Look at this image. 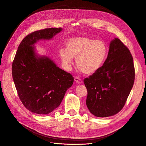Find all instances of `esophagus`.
<instances>
[{"instance_id": "1", "label": "esophagus", "mask_w": 146, "mask_h": 146, "mask_svg": "<svg viewBox=\"0 0 146 146\" xmlns=\"http://www.w3.org/2000/svg\"><path fill=\"white\" fill-rule=\"evenodd\" d=\"M74 80V82H76V83H77V84H82V80L81 79H79L78 77H75Z\"/></svg>"}]
</instances>
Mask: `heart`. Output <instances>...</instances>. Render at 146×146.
<instances>
[{
    "label": "heart",
    "instance_id": "b5f03b06",
    "mask_svg": "<svg viewBox=\"0 0 146 146\" xmlns=\"http://www.w3.org/2000/svg\"><path fill=\"white\" fill-rule=\"evenodd\" d=\"M62 63L69 69L73 58H76V65L86 74H92L101 68L106 58L107 48L102 40L87 37H75L66 42V50H60Z\"/></svg>",
    "mask_w": 146,
    "mask_h": 146
}]
</instances>
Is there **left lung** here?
<instances>
[{
	"instance_id": "obj_1",
	"label": "left lung",
	"mask_w": 146,
	"mask_h": 146,
	"mask_svg": "<svg viewBox=\"0 0 146 146\" xmlns=\"http://www.w3.org/2000/svg\"><path fill=\"white\" fill-rule=\"evenodd\" d=\"M135 81L133 58L119 39L110 44L102 67L84 80L87 90L86 104L97 117H108L120 111L125 105Z\"/></svg>"
}]
</instances>
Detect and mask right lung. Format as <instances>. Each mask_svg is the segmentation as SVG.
<instances>
[{
    "label": "right lung",
    "mask_w": 146,
    "mask_h": 146,
    "mask_svg": "<svg viewBox=\"0 0 146 146\" xmlns=\"http://www.w3.org/2000/svg\"><path fill=\"white\" fill-rule=\"evenodd\" d=\"M62 30L50 28L27 35L19 45L13 62V79L19 97L26 109L35 113L53 111L73 84L71 74L56 66L47 56L37 54L34 46L37 41L52 39Z\"/></svg>",
    "instance_id": "right-lung-1"
}]
</instances>
